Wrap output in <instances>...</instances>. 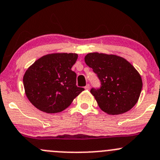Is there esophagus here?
I'll return each instance as SVG.
<instances>
[{
    "label": "esophagus",
    "instance_id": "obj_1",
    "mask_svg": "<svg viewBox=\"0 0 160 160\" xmlns=\"http://www.w3.org/2000/svg\"><path fill=\"white\" fill-rule=\"evenodd\" d=\"M84 88H85V89H86V90H90V84H87L86 87H85Z\"/></svg>",
    "mask_w": 160,
    "mask_h": 160
}]
</instances>
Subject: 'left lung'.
<instances>
[{
    "label": "left lung",
    "instance_id": "1",
    "mask_svg": "<svg viewBox=\"0 0 160 160\" xmlns=\"http://www.w3.org/2000/svg\"><path fill=\"white\" fill-rule=\"evenodd\" d=\"M84 60L101 82L100 89L90 90L101 110L108 114H120L136 104L142 80L128 60L117 55L99 52L88 53Z\"/></svg>",
    "mask_w": 160,
    "mask_h": 160
}]
</instances>
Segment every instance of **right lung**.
<instances>
[{
	"mask_svg": "<svg viewBox=\"0 0 160 160\" xmlns=\"http://www.w3.org/2000/svg\"><path fill=\"white\" fill-rule=\"evenodd\" d=\"M77 58V53L47 54L25 71V94L36 108L49 114L61 112L84 90L76 85L77 74L71 70Z\"/></svg>",
	"mask_w": 160,
	"mask_h": 160,
	"instance_id": "1",
	"label": "right lung"
}]
</instances>
